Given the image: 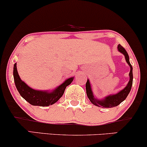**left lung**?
Instances as JSON below:
<instances>
[{
    "mask_svg": "<svg viewBox=\"0 0 147 147\" xmlns=\"http://www.w3.org/2000/svg\"><path fill=\"white\" fill-rule=\"evenodd\" d=\"M118 51L121 52V53H123L125 56V60L128 65L130 67V72H129V81L128 82L127 86H126L123 90H122L120 92L115 94H113V95H109L103 98V100H98L94 97V94H93L92 88H91V85L90 82L89 81V79H87L86 85H85V87H86V93L87 96L90 99V102L93 105L95 106H97L98 107H104V108H113L115 107H117L119 104H121L122 102L124 101L125 100V98H127V96L129 94V92H130L131 89V85H132L133 83V73H132V66L129 62V55H128L127 51H125V49L122 47L121 45H118L117 47Z\"/></svg>",
    "mask_w": 147,
    "mask_h": 147,
    "instance_id": "left-lung-1",
    "label": "left lung"
}]
</instances>
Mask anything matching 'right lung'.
<instances>
[{
	"label": "right lung",
	"instance_id": "1",
	"mask_svg": "<svg viewBox=\"0 0 147 147\" xmlns=\"http://www.w3.org/2000/svg\"><path fill=\"white\" fill-rule=\"evenodd\" d=\"M16 63L13 66L14 82L20 94L28 102L33 106L48 107L58 101L64 94L66 87L73 81L74 77L66 79L64 83L52 91L36 90L30 87L20 79L17 70Z\"/></svg>",
	"mask_w": 147,
	"mask_h": 147
}]
</instances>
